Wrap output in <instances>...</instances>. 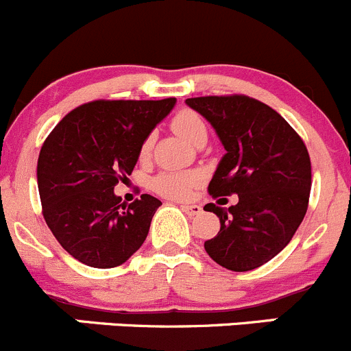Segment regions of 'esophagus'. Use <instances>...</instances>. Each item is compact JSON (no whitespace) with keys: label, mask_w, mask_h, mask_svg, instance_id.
I'll use <instances>...</instances> for the list:
<instances>
[{"label":"esophagus","mask_w":351,"mask_h":351,"mask_svg":"<svg viewBox=\"0 0 351 351\" xmlns=\"http://www.w3.org/2000/svg\"><path fill=\"white\" fill-rule=\"evenodd\" d=\"M182 210L186 214V216H197V214L202 213V207L200 206H193V204H185V206H182Z\"/></svg>","instance_id":"esophagus-1"}]
</instances>
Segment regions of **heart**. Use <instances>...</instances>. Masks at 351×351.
Masks as SVG:
<instances>
[{"label":"heart","instance_id":"obj_1","mask_svg":"<svg viewBox=\"0 0 351 351\" xmlns=\"http://www.w3.org/2000/svg\"><path fill=\"white\" fill-rule=\"evenodd\" d=\"M171 128L183 141L195 144L200 137H206L207 128L199 113L192 110H182L173 117ZM151 151V138H145L141 154L147 156ZM202 182V175L197 171H165L152 178V190L171 200L189 199L192 190Z\"/></svg>","mask_w":351,"mask_h":351}]
</instances>
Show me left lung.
I'll return each instance as SVG.
<instances>
[{
	"instance_id": "8db88e82",
	"label": "left lung",
	"mask_w": 351,
	"mask_h": 351,
	"mask_svg": "<svg viewBox=\"0 0 351 351\" xmlns=\"http://www.w3.org/2000/svg\"><path fill=\"white\" fill-rule=\"evenodd\" d=\"M185 103L213 125L226 151L207 190L213 197L238 195L228 209L204 207L221 223L204 248L226 269H255L280 254L304 221L312 185L307 147L280 113L248 96Z\"/></svg>"
}]
</instances>
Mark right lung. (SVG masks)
Returning a JSON list of instances; mask_svg holds the SVG:
<instances>
[{"label":"right lung","mask_w":351,"mask_h":351,"mask_svg":"<svg viewBox=\"0 0 351 351\" xmlns=\"http://www.w3.org/2000/svg\"><path fill=\"white\" fill-rule=\"evenodd\" d=\"M175 103L93 101L70 111L44 141L37 159L43 216L85 266H121L147 238L161 200L142 193L125 206L114 186L132 175L142 144Z\"/></svg>","instance_id":"add662e5"}]
</instances>
